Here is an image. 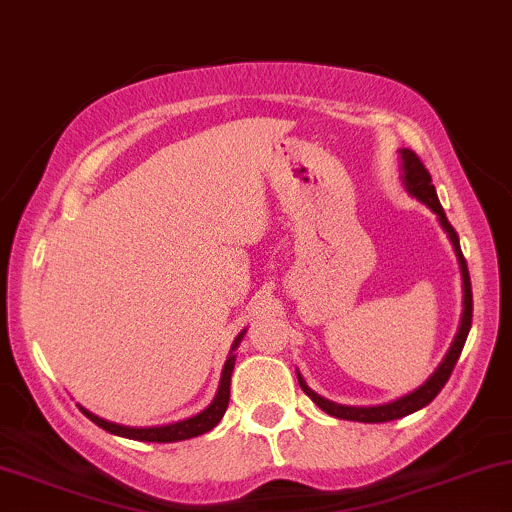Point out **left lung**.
I'll return each mask as SVG.
<instances>
[{
  "mask_svg": "<svg viewBox=\"0 0 512 512\" xmlns=\"http://www.w3.org/2000/svg\"><path fill=\"white\" fill-rule=\"evenodd\" d=\"M400 156H403V182H405V189L410 192V196L414 199L426 203L428 208L433 210L435 215H438V220L442 224V229L447 231L449 241L454 245V252H456V260H459V267H461V278H463V313H461V325H459V332H456L452 346H449L447 356L442 358V363L438 365V370H435L431 377H428L424 384H421L417 391L403 395V398L393 400V403H386V405H372V407H351V405H337L332 403V400L323 398V395H318L316 391H311L309 386H306V381L302 374L297 372V379H299V386H302V391L309 395V398L316 403L320 410L325 414H330V417H337V419H346V421H363V424H381V421H393V419H400V417H407V414L421 410V407H426L431 400L435 398L442 391V386L447 384L449 374H452L456 360H459L461 351H463V344H466V337L470 332V323H473V290H470V276H468V264H466V257H463L461 252V245H459V236H456V231L452 224H449L445 210H442L440 201H438V194H435V187L431 182V173H428L424 163L417 154L412 152V149H400Z\"/></svg>",
  "mask_w": 512,
  "mask_h": 512,
  "instance_id": "obj_1",
  "label": "left lung"
}]
</instances>
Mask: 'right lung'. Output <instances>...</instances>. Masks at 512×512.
Wrapping results in <instances>:
<instances>
[{"label":"right lung","instance_id":"1","mask_svg":"<svg viewBox=\"0 0 512 512\" xmlns=\"http://www.w3.org/2000/svg\"><path fill=\"white\" fill-rule=\"evenodd\" d=\"M243 335H245V330L234 339V344H231V353H229L227 363H224V367H222V379H220V388H217L215 400L206 407V410L196 414V417L175 421V424H166V426L133 428V426L112 424V421H105V419L95 417V414L88 412L86 407H79V410L84 412L86 417L91 419L95 426H100L102 431L121 435V438H128V440H140V442H180V440H189V438H196V435L208 433L210 428H215L217 424H220V419L224 417V412H227V407H229V384H231V372H234V363H236L234 351H236V346L241 344Z\"/></svg>","mask_w":512,"mask_h":512}]
</instances>
